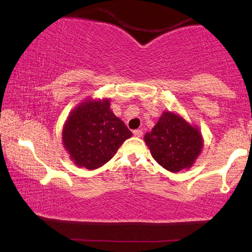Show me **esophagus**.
<instances>
[{
    "label": "esophagus",
    "mask_w": 252,
    "mask_h": 252,
    "mask_svg": "<svg viewBox=\"0 0 252 252\" xmlns=\"http://www.w3.org/2000/svg\"><path fill=\"white\" fill-rule=\"evenodd\" d=\"M134 136H136V137H142V136H143V130L142 129L134 130Z\"/></svg>",
    "instance_id": "obj_1"
}]
</instances>
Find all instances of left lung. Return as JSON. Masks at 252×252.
<instances>
[{
  "label": "left lung",
  "instance_id": "1",
  "mask_svg": "<svg viewBox=\"0 0 252 252\" xmlns=\"http://www.w3.org/2000/svg\"><path fill=\"white\" fill-rule=\"evenodd\" d=\"M144 140L154 159L171 173L191 168L204 148L199 127L170 110L162 112Z\"/></svg>",
  "mask_w": 252,
  "mask_h": 252
}]
</instances>
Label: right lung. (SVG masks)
I'll return each mask as SVG.
<instances>
[{"instance_id":"obj_1","label":"right lung","mask_w":252,"mask_h":252,"mask_svg":"<svg viewBox=\"0 0 252 252\" xmlns=\"http://www.w3.org/2000/svg\"><path fill=\"white\" fill-rule=\"evenodd\" d=\"M133 134L110 109L109 98L88 97L68 114L62 142L69 159L79 168L104 166Z\"/></svg>"}]
</instances>
